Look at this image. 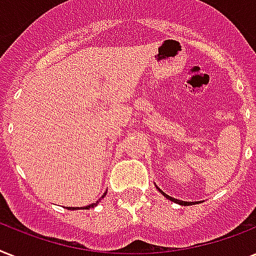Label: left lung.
<instances>
[{"instance_id": "obj_1", "label": "left lung", "mask_w": 256, "mask_h": 256, "mask_svg": "<svg viewBox=\"0 0 256 256\" xmlns=\"http://www.w3.org/2000/svg\"><path fill=\"white\" fill-rule=\"evenodd\" d=\"M156 188H158V190L160 191V194L164 195V196H166V199H168V200H171V202H175V203H178V204H180V206H187V204H188V202H183V200H178V199L172 198V196H168V194H164V191L160 190V187H156Z\"/></svg>"}]
</instances>
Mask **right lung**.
<instances>
[{"label": "right lung", "mask_w": 256, "mask_h": 256, "mask_svg": "<svg viewBox=\"0 0 256 256\" xmlns=\"http://www.w3.org/2000/svg\"><path fill=\"white\" fill-rule=\"evenodd\" d=\"M104 196H106V192H104V194L102 195V196H100V198L98 199V200H96V203H92V204H88V206H85V207H84V210H88V208H92V207H96V204H98V203H100V199L104 198ZM68 210H77V207H68Z\"/></svg>", "instance_id": "right-lung-1"}]
</instances>
